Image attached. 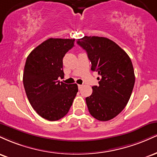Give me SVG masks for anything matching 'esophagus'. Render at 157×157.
<instances>
[{"instance_id": "34e87169", "label": "esophagus", "mask_w": 157, "mask_h": 157, "mask_svg": "<svg viewBox=\"0 0 157 157\" xmlns=\"http://www.w3.org/2000/svg\"><path fill=\"white\" fill-rule=\"evenodd\" d=\"M82 85H78V89H81V88H82Z\"/></svg>"}]
</instances>
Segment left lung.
<instances>
[{"instance_id":"left-lung-1","label":"left lung","mask_w":157,"mask_h":157,"mask_svg":"<svg viewBox=\"0 0 157 157\" xmlns=\"http://www.w3.org/2000/svg\"><path fill=\"white\" fill-rule=\"evenodd\" d=\"M77 43L87 52L91 71L102 77L86 98L89 113L100 121L111 120L125 109L131 97L135 82L132 62L122 48L106 37L85 36Z\"/></svg>"}]
</instances>
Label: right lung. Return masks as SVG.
Here are the masks:
<instances>
[{
    "label": "right lung",
    "mask_w": 157,
    "mask_h": 157,
    "mask_svg": "<svg viewBox=\"0 0 157 157\" xmlns=\"http://www.w3.org/2000/svg\"><path fill=\"white\" fill-rule=\"evenodd\" d=\"M75 40L49 38L27 57L23 76L26 96L36 112L49 121L67 114L78 91L76 83L58 80L64 76L63 58L75 46Z\"/></svg>",
    "instance_id": "add662e5"
}]
</instances>
